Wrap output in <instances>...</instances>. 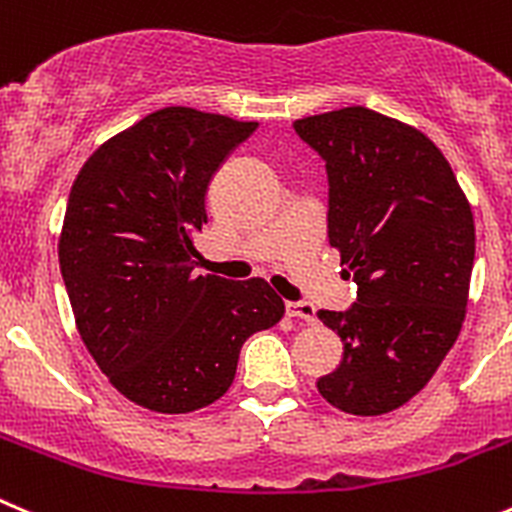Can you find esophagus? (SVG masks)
Listing matches in <instances>:
<instances>
[{"instance_id":"esophagus-1","label":"esophagus","mask_w":512,"mask_h":512,"mask_svg":"<svg viewBox=\"0 0 512 512\" xmlns=\"http://www.w3.org/2000/svg\"><path fill=\"white\" fill-rule=\"evenodd\" d=\"M286 314L294 316V319L304 321H316V309L309 304V301H286Z\"/></svg>"}]
</instances>
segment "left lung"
I'll return each instance as SVG.
<instances>
[{
	"mask_svg": "<svg viewBox=\"0 0 512 512\" xmlns=\"http://www.w3.org/2000/svg\"><path fill=\"white\" fill-rule=\"evenodd\" d=\"M294 130L326 163L329 243L357 284L347 311H316L344 344L316 389L349 415H384L430 382L460 334L475 264L470 203L425 133L369 107Z\"/></svg>",
	"mask_w": 512,
	"mask_h": 512,
	"instance_id": "8db88e82",
	"label": "left lung"
}]
</instances>
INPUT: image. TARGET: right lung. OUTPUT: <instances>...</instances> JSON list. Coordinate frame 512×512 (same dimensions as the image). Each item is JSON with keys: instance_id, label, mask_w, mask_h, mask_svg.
I'll return each instance as SVG.
<instances>
[{"instance_id": "1", "label": "right lung", "mask_w": 512, "mask_h": 512, "mask_svg": "<svg viewBox=\"0 0 512 512\" xmlns=\"http://www.w3.org/2000/svg\"><path fill=\"white\" fill-rule=\"evenodd\" d=\"M256 128L163 107L100 145L72 183L60 271L77 329L102 374L145 410L216 402L243 342L284 316L264 279L196 271L208 186Z\"/></svg>"}]
</instances>
